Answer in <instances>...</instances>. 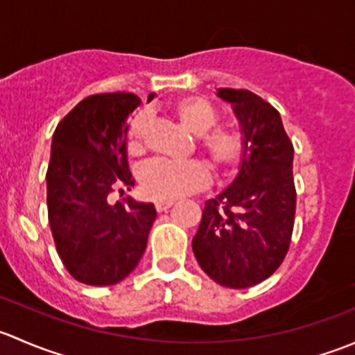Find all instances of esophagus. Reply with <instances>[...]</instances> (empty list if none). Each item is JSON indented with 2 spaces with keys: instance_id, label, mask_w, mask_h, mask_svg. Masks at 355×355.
Masks as SVG:
<instances>
[{
  "instance_id": "34e87169",
  "label": "esophagus",
  "mask_w": 355,
  "mask_h": 355,
  "mask_svg": "<svg viewBox=\"0 0 355 355\" xmlns=\"http://www.w3.org/2000/svg\"><path fill=\"white\" fill-rule=\"evenodd\" d=\"M173 206V200H157L156 202V211L157 213H163V211H166L168 207Z\"/></svg>"
}]
</instances>
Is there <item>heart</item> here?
<instances>
[{
  "label": "heart",
  "instance_id": "b5f03b06",
  "mask_svg": "<svg viewBox=\"0 0 355 355\" xmlns=\"http://www.w3.org/2000/svg\"><path fill=\"white\" fill-rule=\"evenodd\" d=\"M171 111L185 130L200 135L199 148L211 166L223 177H230L241 168L249 153V141L244 130L237 127H218V111L200 96H185L171 103ZM148 114L139 111L127 127V149L130 155H142L146 149ZM141 187L148 198L155 200H175L191 192L200 191L209 184V170L200 161L155 159L141 170Z\"/></svg>",
  "mask_w": 355,
  "mask_h": 355
}]
</instances>
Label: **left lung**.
Listing matches in <instances>:
<instances>
[{
	"mask_svg": "<svg viewBox=\"0 0 355 355\" xmlns=\"http://www.w3.org/2000/svg\"><path fill=\"white\" fill-rule=\"evenodd\" d=\"M249 141L237 178L206 200L192 250L216 284L247 288L275 273L288 252L295 218L293 146L280 113L247 89H218Z\"/></svg>",
	"mask_w": 355,
	"mask_h": 355,
	"instance_id": "1",
	"label": "left lung"
}]
</instances>
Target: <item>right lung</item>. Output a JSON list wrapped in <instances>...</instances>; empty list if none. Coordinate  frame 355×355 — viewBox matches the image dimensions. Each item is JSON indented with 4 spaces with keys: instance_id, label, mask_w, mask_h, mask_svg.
Returning <instances> with one entry per match:
<instances>
[{
    "instance_id": "obj_1",
    "label": "right lung",
    "mask_w": 355,
    "mask_h": 355,
    "mask_svg": "<svg viewBox=\"0 0 355 355\" xmlns=\"http://www.w3.org/2000/svg\"><path fill=\"white\" fill-rule=\"evenodd\" d=\"M139 105L132 92L89 96L53 134L46 173L49 227L60 259L80 284H118L135 270L148 245L155 204L132 198L108 202L114 187L134 185L127 118Z\"/></svg>"
}]
</instances>
